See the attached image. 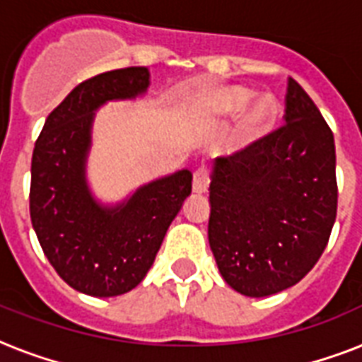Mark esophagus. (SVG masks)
<instances>
[{
    "instance_id": "34e87169",
    "label": "esophagus",
    "mask_w": 362,
    "mask_h": 362,
    "mask_svg": "<svg viewBox=\"0 0 362 362\" xmlns=\"http://www.w3.org/2000/svg\"><path fill=\"white\" fill-rule=\"evenodd\" d=\"M210 186V173L206 167H201L193 173V192L204 193Z\"/></svg>"
}]
</instances>
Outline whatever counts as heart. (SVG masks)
<instances>
[{
    "label": "heart",
    "instance_id": "1",
    "mask_svg": "<svg viewBox=\"0 0 362 362\" xmlns=\"http://www.w3.org/2000/svg\"><path fill=\"white\" fill-rule=\"evenodd\" d=\"M252 90L244 86H220L210 90L204 95L203 107L210 116H235L252 100ZM276 116H278L276 99L270 98V95H261L242 112L238 131L247 141L259 139L264 133H269Z\"/></svg>",
    "mask_w": 362,
    "mask_h": 362
}]
</instances>
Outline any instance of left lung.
<instances>
[{
	"instance_id": "8db88e82",
	"label": "left lung",
	"mask_w": 362,
	"mask_h": 362,
	"mask_svg": "<svg viewBox=\"0 0 362 362\" xmlns=\"http://www.w3.org/2000/svg\"><path fill=\"white\" fill-rule=\"evenodd\" d=\"M286 124L218 158L210 182L209 242L223 280L269 297L314 269L337 220L334 136L297 81Z\"/></svg>"
}]
</instances>
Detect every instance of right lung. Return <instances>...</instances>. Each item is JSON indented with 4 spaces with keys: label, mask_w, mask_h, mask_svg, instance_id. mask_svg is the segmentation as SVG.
<instances>
[{
    "label": "right lung",
    "mask_w": 362,
    "mask_h": 362,
    "mask_svg": "<svg viewBox=\"0 0 362 362\" xmlns=\"http://www.w3.org/2000/svg\"><path fill=\"white\" fill-rule=\"evenodd\" d=\"M146 67L107 71L81 82L42 125L31 158L30 216L59 278L92 297H116L144 280L170 221L192 193L187 169L103 206L86 184L93 112L146 92Z\"/></svg>",
    "instance_id": "add662e5"
}]
</instances>
